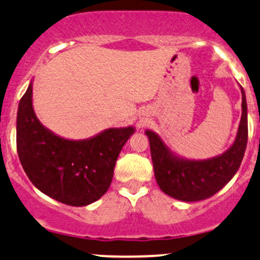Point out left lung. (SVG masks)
Here are the masks:
<instances>
[{
	"label": "left lung",
	"mask_w": 260,
	"mask_h": 260,
	"mask_svg": "<svg viewBox=\"0 0 260 260\" xmlns=\"http://www.w3.org/2000/svg\"><path fill=\"white\" fill-rule=\"evenodd\" d=\"M242 91V117L233 145L223 154L204 160L176 155L156 133L146 130L154 174L159 188L185 203L208 199L226 185L237 174L248 143L247 99Z\"/></svg>",
	"instance_id": "1"
}]
</instances>
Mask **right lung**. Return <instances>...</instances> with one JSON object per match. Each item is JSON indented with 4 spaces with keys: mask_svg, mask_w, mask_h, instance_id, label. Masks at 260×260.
<instances>
[{
    "mask_svg": "<svg viewBox=\"0 0 260 260\" xmlns=\"http://www.w3.org/2000/svg\"><path fill=\"white\" fill-rule=\"evenodd\" d=\"M135 127H110L84 140H71L45 127L32 106V81L20 100L16 143L31 183L47 197L85 207L100 199L114 175L117 156Z\"/></svg>",
    "mask_w": 260,
    "mask_h": 260,
    "instance_id": "1",
    "label": "right lung"
}]
</instances>
